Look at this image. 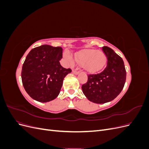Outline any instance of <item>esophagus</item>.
Segmentation results:
<instances>
[{
	"mask_svg": "<svg viewBox=\"0 0 149 149\" xmlns=\"http://www.w3.org/2000/svg\"><path fill=\"white\" fill-rule=\"evenodd\" d=\"M72 72H73V73L74 74H78L79 73V71H76L75 70H73Z\"/></svg>",
	"mask_w": 149,
	"mask_h": 149,
	"instance_id": "esophagus-1",
	"label": "esophagus"
}]
</instances>
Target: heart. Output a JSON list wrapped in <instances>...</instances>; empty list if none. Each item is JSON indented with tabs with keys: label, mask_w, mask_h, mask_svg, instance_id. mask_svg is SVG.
<instances>
[{
	"label": "heart",
	"mask_w": 149,
	"mask_h": 149,
	"mask_svg": "<svg viewBox=\"0 0 149 149\" xmlns=\"http://www.w3.org/2000/svg\"><path fill=\"white\" fill-rule=\"evenodd\" d=\"M64 56L68 61L73 62V58L68 53H66ZM75 58L76 61L83 65L84 68L90 72L100 70L106 61V56L104 53L93 49H86L79 52L76 55Z\"/></svg>",
	"instance_id": "1"
}]
</instances>
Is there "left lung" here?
Returning <instances> with one entry per match:
<instances>
[{
	"label": "left lung",
	"instance_id": "1",
	"mask_svg": "<svg viewBox=\"0 0 149 149\" xmlns=\"http://www.w3.org/2000/svg\"><path fill=\"white\" fill-rule=\"evenodd\" d=\"M107 56V65L102 72L88 74V81L82 85L85 96L94 103L103 104L112 101L123 90L126 79L124 61L113 49L103 47Z\"/></svg>",
	"mask_w": 149,
	"mask_h": 149
}]
</instances>
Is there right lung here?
Here are the masks:
<instances>
[{
    "instance_id": "obj_1",
    "label": "right lung",
    "mask_w": 149,
    "mask_h": 149,
    "mask_svg": "<svg viewBox=\"0 0 149 149\" xmlns=\"http://www.w3.org/2000/svg\"><path fill=\"white\" fill-rule=\"evenodd\" d=\"M61 47L44 45L29 52L22 66V81L26 92L41 102L52 101L58 96L70 68L62 67Z\"/></svg>"
}]
</instances>
